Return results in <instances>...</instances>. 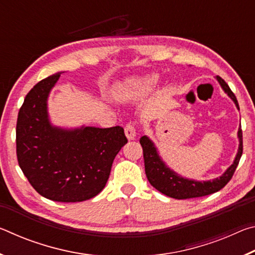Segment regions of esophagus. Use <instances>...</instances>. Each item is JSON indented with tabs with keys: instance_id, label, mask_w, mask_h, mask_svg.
I'll return each mask as SVG.
<instances>
[{
	"instance_id": "obj_1",
	"label": "esophagus",
	"mask_w": 255,
	"mask_h": 255,
	"mask_svg": "<svg viewBox=\"0 0 255 255\" xmlns=\"http://www.w3.org/2000/svg\"><path fill=\"white\" fill-rule=\"evenodd\" d=\"M125 133H126V136L129 140L131 139H135L136 138V128L133 126L132 124H127L126 127H125Z\"/></svg>"
}]
</instances>
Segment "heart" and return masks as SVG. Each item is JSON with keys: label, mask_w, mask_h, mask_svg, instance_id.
Masks as SVG:
<instances>
[{"label": "heart", "mask_w": 255, "mask_h": 255, "mask_svg": "<svg viewBox=\"0 0 255 255\" xmlns=\"http://www.w3.org/2000/svg\"><path fill=\"white\" fill-rule=\"evenodd\" d=\"M159 82V76L156 74H150L146 75L143 77H139V79L132 80L130 83H129L126 89L124 90L123 97L125 98H132L137 96H141V94H145L152 90L158 84Z\"/></svg>", "instance_id": "b5f03b06"}]
</instances>
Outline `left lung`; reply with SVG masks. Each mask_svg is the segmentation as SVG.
Returning a JSON list of instances; mask_svg holds the SVG:
<instances>
[{
  "label": "left lung",
  "instance_id": "8db88e82",
  "mask_svg": "<svg viewBox=\"0 0 255 255\" xmlns=\"http://www.w3.org/2000/svg\"><path fill=\"white\" fill-rule=\"evenodd\" d=\"M217 81L222 85L224 91L228 94V97L234 101L237 109L240 110L237 99L235 94L232 92L228 84L221 76H217ZM237 136H239L240 146L234 163L219 178L211 181H204V182L184 179L182 176L176 174L174 171L169 169L165 165V163L162 161V158L159 157L157 149L153 144V141L148 137L143 136L139 139V143L141 147H143L145 173L146 176H147V180L159 192H162L163 195L167 197L174 198V199H189V198L204 197L217 192L230 182L237 165H239L242 153H243V135H242L241 127L239 128Z\"/></svg>",
  "mask_w": 255,
  "mask_h": 255
}]
</instances>
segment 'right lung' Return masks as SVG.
I'll return each mask as SVG.
<instances>
[{
	"label": "right lung",
	"mask_w": 255,
	"mask_h": 255,
	"mask_svg": "<svg viewBox=\"0 0 255 255\" xmlns=\"http://www.w3.org/2000/svg\"><path fill=\"white\" fill-rule=\"evenodd\" d=\"M62 72L30 90L16 122V157L33 189L47 199L79 202L96 197L127 143L124 128L63 129L49 123L47 99Z\"/></svg>",
	"instance_id": "add662e5"
}]
</instances>
